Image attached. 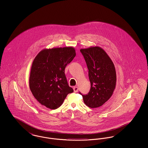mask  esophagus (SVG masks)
<instances>
[{"label": "esophagus", "instance_id": "esophagus-1", "mask_svg": "<svg viewBox=\"0 0 148 148\" xmlns=\"http://www.w3.org/2000/svg\"><path fill=\"white\" fill-rule=\"evenodd\" d=\"M73 90H74V92H78V90H79V88H78V87H77V86H74L73 88Z\"/></svg>", "mask_w": 148, "mask_h": 148}]
</instances>
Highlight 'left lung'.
I'll return each mask as SVG.
<instances>
[{"label":"left lung","instance_id":"1","mask_svg":"<svg viewBox=\"0 0 148 148\" xmlns=\"http://www.w3.org/2000/svg\"><path fill=\"white\" fill-rule=\"evenodd\" d=\"M89 70L91 88L86 95H82L85 105L91 108L103 106L113 95L116 82L115 66L106 51L94 46L81 49Z\"/></svg>","mask_w":148,"mask_h":148}]
</instances>
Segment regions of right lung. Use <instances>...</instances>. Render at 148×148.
I'll list each match as a JSON object with an SVG mask.
<instances>
[{"label":"right lung","instance_id":"add662e5","mask_svg":"<svg viewBox=\"0 0 148 148\" xmlns=\"http://www.w3.org/2000/svg\"><path fill=\"white\" fill-rule=\"evenodd\" d=\"M76 56L72 47L41 50L31 66L29 87L33 96L42 106L56 109L73 89L69 86L65 68Z\"/></svg>","mask_w":148,"mask_h":148}]
</instances>
